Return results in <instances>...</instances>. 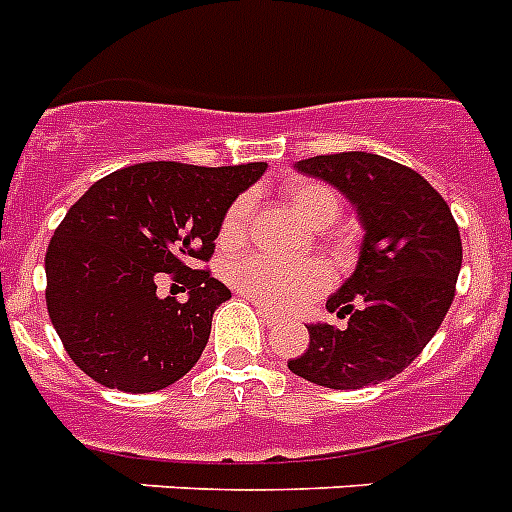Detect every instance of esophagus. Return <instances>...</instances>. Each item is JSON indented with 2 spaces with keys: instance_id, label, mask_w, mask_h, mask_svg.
Returning <instances> with one entry per match:
<instances>
[{
  "instance_id": "34e87169",
  "label": "esophagus",
  "mask_w": 512,
  "mask_h": 512,
  "mask_svg": "<svg viewBox=\"0 0 512 512\" xmlns=\"http://www.w3.org/2000/svg\"><path fill=\"white\" fill-rule=\"evenodd\" d=\"M257 310H260V318H263V321L268 323V326H276L278 315L273 313V310H268V307H263V305H257Z\"/></svg>"
}]
</instances>
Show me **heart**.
<instances>
[{"instance_id":"b5f03b06","label":"heart","mask_w":512,"mask_h":512,"mask_svg":"<svg viewBox=\"0 0 512 512\" xmlns=\"http://www.w3.org/2000/svg\"><path fill=\"white\" fill-rule=\"evenodd\" d=\"M284 197L294 213L313 228L331 226L342 210V197L336 194V189L313 178H294L284 189ZM252 213H255V197L239 194L220 220V247L239 249L247 244L249 231H252ZM226 276L236 292L270 310H289V307L302 305L307 299L318 297L328 286V270L318 260L281 263L273 257L249 255L228 265Z\"/></svg>"}]
</instances>
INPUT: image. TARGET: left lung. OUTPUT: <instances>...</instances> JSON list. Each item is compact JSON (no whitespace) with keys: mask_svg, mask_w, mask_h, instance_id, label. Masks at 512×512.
I'll use <instances>...</instances> for the list:
<instances>
[{"mask_svg":"<svg viewBox=\"0 0 512 512\" xmlns=\"http://www.w3.org/2000/svg\"><path fill=\"white\" fill-rule=\"evenodd\" d=\"M297 168L344 191L365 236L357 268L326 302L342 326H307L310 344L289 371L328 386L363 389L402 373L431 342L450 310L463 242L450 205L413 168L339 152Z\"/></svg>","mask_w":512,"mask_h":512,"instance_id":"8db88e82","label":"left lung"}]
</instances>
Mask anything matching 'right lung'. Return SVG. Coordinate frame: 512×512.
I'll return each mask as SVG.
<instances>
[{
    "mask_svg": "<svg viewBox=\"0 0 512 512\" xmlns=\"http://www.w3.org/2000/svg\"><path fill=\"white\" fill-rule=\"evenodd\" d=\"M265 168L139 162L99 178L70 207L44 257L47 310L86 376L144 394L194 368L231 292L189 263L213 257L228 205ZM165 277L190 292L186 303L156 294Z\"/></svg>",
    "mask_w": 512,
    "mask_h": 512,
    "instance_id": "1",
    "label": "right lung"
}]
</instances>
